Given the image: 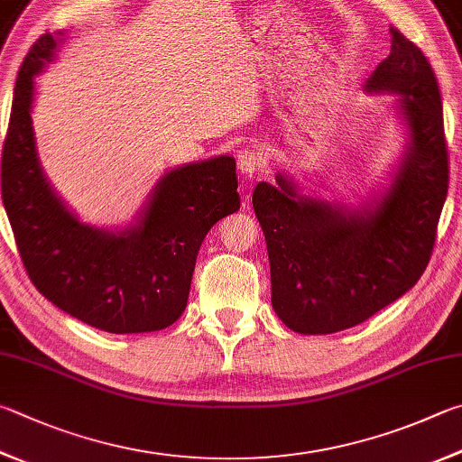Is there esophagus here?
<instances>
[{
    "label": "esophagus",
    "instance_id": "1",
    "mask_svg": "<svg viewBox=\"0 0 462 462\" xmlns=\"http://www.w3.org/2000/svg\"><path fill=\"white\" fill-rule=\"evenodd\" d=\"M238 171L246 178H253V175L263 167V157H260L258 149L254 147H242L236 155Z\"/></svg>",
    "mask_w": 462,
    "mask_h": 462
}]
</instances>
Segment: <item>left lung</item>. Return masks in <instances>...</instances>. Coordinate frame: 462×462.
<instances>
[{
  "label": "left lung",
  "mask_w": 462,
  "mask_h": 462,
  "mask_svg": "<svg viewBox=\"0 0 462 462\" xmlns=\"http://www.w3.org/2000/svg\"><path fill=\"white\" fill-rule=\"evenodd\" d=\"M390 56L367 92L400 95L410 141L392 186L362 209L299 196L287 175L260 181L253 206L271 260L273 309L289 329L327 335L364 323L420 279L448 191L439 82L414 42L390 28Z\"/></svg>",
  "instance_id": "8db88e82"
}]
</instances>
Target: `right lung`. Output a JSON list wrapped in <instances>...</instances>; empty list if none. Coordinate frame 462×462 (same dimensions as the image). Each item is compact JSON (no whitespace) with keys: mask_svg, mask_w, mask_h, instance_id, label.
Segmentation results:
<instances>
[{"mask_svg":"<svg viewBox=\"0 0 462 462\" xmlns=\"http://www.w3.org/2000/svg\"><path fill=\"white\" fill-rule=\"evenodd\" d=\"M58 44L44 36L23 62L2 151V199L22 263L33 287L82 323L108 333L165 329L188 305L206 234L240 209L236 162L220 155L167 171L125 230L79 222L46 181L32 127L33 77Z\"/></svg>","mask_w":462,"mask_h":462,"instance_id":"obj_1","label":"right lung"}]
</instances>
